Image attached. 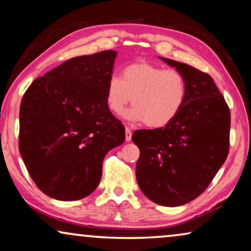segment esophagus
I'll list each match as a JSON object with an SVG mask.
<instances>
[{
    "label": "esophagus",
    "mask_w": 251,
    "mask_h": 251,
    "mask_svg": "<svg viewBox=\"0 0 251 251\" xmlns=\"http://www.w3.org/2000/svg\"><path fill=\"white\" fill-rule=\"evenodd\" d=\"M131 130H130V128H126V142H130L131 140Z\"/></svg>",
    "instance_id": "1"
}]
</instances>
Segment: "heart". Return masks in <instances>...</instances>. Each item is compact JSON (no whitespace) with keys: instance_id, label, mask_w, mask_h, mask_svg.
I'll return each instance as SVG.
<instances>
[{"instance_id":"1","label":"heart","mask_w":251,"mask_h":251,"mask_svg":"<svg viewBox=\"0 0 251 251\" xmlns=\"http://www.w3.org/2000/svg\"><path fill=\"white\" fill-rule=\"evenodd\" d=\"M186 96V78L181 72L140 61L123 68L121 78H108L105 101L113 114H121L132 99L135 106L125 113L126 120L162 128L178 115Z\"/></svg>"}]
</instances>
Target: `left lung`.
Returning a JSON list of instances; mask_svg holds the SVG:
<instances>
[{
    "mask_svg": "<svg viewBox=\"0 0 251 251\" xmlns=\"http://www.w3.org/2000/svg\"><path fill=\"white\" fill-rule=\"evenodd\" d=\"M160 59L183 73L186 100L164 128L132 133L140 151L136 178L151 201L178 207L204 192L225 162L231 114L210 75L179 61Z\"/></svg>",
    "mask_w": 251,
    "mask_h": 251,
    "instance_id": "1",
    "label": "left lung"
}]
</instances>
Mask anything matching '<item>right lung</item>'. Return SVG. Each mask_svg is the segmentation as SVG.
<instances>
[{
  "instance_id": "add662e5",
  "label": "right lung",
  "mask_w": 251,
  "mask_h": 251,
  "mask_svg": "<svg viewBox=\"0 0 251 251\" xmlns=\"http://www.w3.org/2000/svg\"><path fill=\"white\" fill-rule=\"evenodd\" d=\"M116 51L75 57L37 77L19 111V152L36 186L60 201L98 186L102 160L126 139L105 101Z\"/></svg>"
}]
</instances>
